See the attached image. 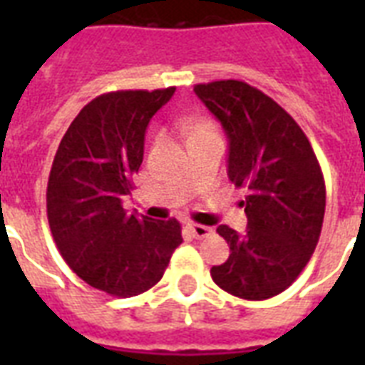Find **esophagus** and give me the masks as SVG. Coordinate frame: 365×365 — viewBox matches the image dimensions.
I'll use <instances>...</instances> for the list:
<instances>
[{
    "mask_svg": "<svg viewBox=\"0 0 365 365\" xmlns=\"http://www.w3.org/2000/svg\"><path fill=\"white\" fill-rule=\"evenodd\" d=\"M189 233L193 235L195 239H205L208 235H212V229L206 225H199V223H189L187 225Z\"/></svg>",
    "mask_w": 365,
    "mask_h": 365,
    "instance_id": "esophagus-1",
    "label": "esophagus"
}]
</instances>
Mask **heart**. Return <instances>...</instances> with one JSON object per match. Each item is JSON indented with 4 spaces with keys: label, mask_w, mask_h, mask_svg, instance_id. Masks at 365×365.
I'll return each mask as SVG.
<instances>
[{
    "label": "heart",
    "mask_w": 365,
    "mask_h": 365,
    "mask_svg": "<svg viewBox=\"0 0 365 365\" xmlns=\"http://www.w3.org/2000/svg\"><path fill=\"white\" fill-rule=\"evenodd\" d=\"M200 126H206V125H200ZM200 126H197V128H200Z\"/></svg>",
    "instance_id": "b5f03b06"
}]
</instances>
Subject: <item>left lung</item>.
Returning <instances> with one entry per match:
<instances>
[{
	"instance_id": "obj_1",
	"label": "left lung",
	"mask_w": 365,
	"mask_h": 365,
	"mask_svg": "<svg viewBox=\"0 0 365 365\" xmlns=\"http://www.w3.org/2000/svg\"><path fill=\"white\" fill-rule=\"evenodd\" d=\"M195 94L227 134L229 180L248 191L240 202L246 233L217 227L231 254L212 267V280L240 299L274 297L299 277L320 239L326 185L317 155L294 117L248 83H200Z\"/></svg>"
}]
</instances>
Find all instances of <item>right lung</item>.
I'll return each mask as SVG.
<instances>
[{"instance_id": "1", "label": "right lung", "mask_w": 365, "mask_h": 365, "mask_svg": "<svg viewBox=\"0 0 365 365\" xmlns=\"http://www.w3.org/2000/svg\"><path fill=\"white\" fill-rule=\"evenodd\" d=\"M174 91H117L88 102L48 174L47 217L60 254L88 286L115 297L153 288L183 242L174 217L155 222L123 208L143 160L145 128Z\"/></svg>"}]
</instances>
